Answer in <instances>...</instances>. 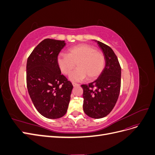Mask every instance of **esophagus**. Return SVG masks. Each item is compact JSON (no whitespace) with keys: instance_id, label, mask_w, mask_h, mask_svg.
I'll return each mask as SVG.
<instances>
[{"instance_id":"esophagus-1","label":"esophagus","mask_w":155,"mask_h":155,"mask_svg":"<svg viewBox=\"0 0 155 155\" xmlns=\"http://www.w3.org/2000/svg\"><path fill=\"white\" fill-rule=\"evenodd\" d=\"M72 85L74 87H76V86H79V85L78 83H72Z\"/></svg>"}]
</instances>
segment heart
Segmentation results:
<instances>
[{"instance_id":"obj_1","label":"heart","mask_w":155,"mask_h":155,"mask_svg":"<svg viewBox=\"0 0 155 155\" xmlns=\"http://www.w3.org/2000/svg\"><path fill=\"white\" fill-rule=\"evenodd\" d=\"M57 61L65 75L70 74L77 63L78 68L70 75V80L76 82L85 80L87 77L89 80H95L101 76L105 67L104 55L87 44H79L70 48L68 54L58 55Z\"/></svg>"}]
</instances>
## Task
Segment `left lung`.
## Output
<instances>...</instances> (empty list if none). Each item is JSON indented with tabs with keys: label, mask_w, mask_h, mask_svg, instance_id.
Here are the masks:
<instances>
[{
	"label": "left lung",
	"mask_w": 155,
	"mask_h": 155,
	"mask_svg": "<svg viewBox=\"0 0 155 155\" xmlns=\"http://www.w3.org/2000/svg\"><path fill=\"white\" fill-rule=\"evenodd\" d=\"M105 58V67L101 76L88 85H82L83 108L92 118H101L113 109L121 87V67L117 56L110 46L96 41Z\"/></svg>",
	"instance_id": "left-lung-1"
}]
</instances>
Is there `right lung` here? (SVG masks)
I'll return each mask as SVG.
<instances>
[{
	"label": "right lung",
	"mask_w": 155,
	"mask_h": 155,
	"mask_svg": "<svg viewBox=\"0 0 155 155\" xmlns=\"http://www.w3.org/2000/svg\"><path fill=\"white\" fill-rule=\"evenodd\" d=\"M65 45L64 41L44 39L27 60L28 91L37 111L50 119L61 118L67 113L73 88L57 61Z\"/></svg>",
	"instance_id": "1"
}]
</instances>
